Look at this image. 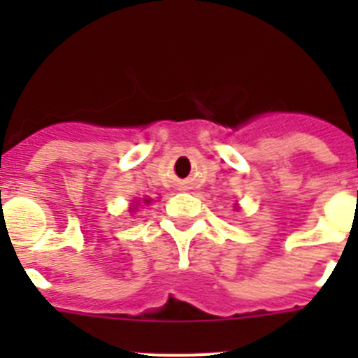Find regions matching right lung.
Masks as SVG:
<instances>
[{
    "mask_svg": "<svg viewBox=\"0 0 358 358\" xmlns=\"http://www.w3.org/2000/svg\"><path fill=\"white\" fill-rule=\"evenodd\" d=\"M145 202H148V201H145Z\"/></svg>",
    "mask_w": 358,
    "mask_h": 358,
    "instance_id": "obj_1",
    "label": "right lung"
}]
</instances>
